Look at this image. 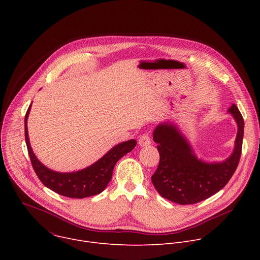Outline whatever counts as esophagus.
Masks as SVG:
<instances>
[{
  "label": "esophagus",
  "mask_w": 260,
  "mask_h": 260,
  "mask_svg": "<svg viewBox=\"0 0 260 260\" xmlns=\"http://www.w3.org/2000/svg\"><path fill=\"white\" fill-rule=\"evenodd\" d=\"M139 144L140 146L144 147V146H148L151 144V139H150V136L148 134H143L140 139H139Z\"/></svg>",
  "instance_id": "esophagus-1"
}]
</instances>
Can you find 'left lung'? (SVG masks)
Returning a JSON list of instances; mask_svg holds the SVG:
<instances>
[{"label": "left lung", "mask_w": 260, "mask_h": 260, "mask_svg": "<svg viewBox=\"0 0 260 260\" xmlns=\"http://www.w3.org/2000/svg\"><path fill=\"white\" fill-rule=\"evenodd\" d=\"M231 112L238 123L234 153L218 164L199 160L191 147L173 124H159L153 140L157 143L159 164L151 180L158 193L179 205H193L217 193L235 174L242 154L244 118L234 104Z\"/></svg>", "instance_id": "1"}]
</instances>
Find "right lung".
<instances>
[{"label":"right lung","mask_w":260,"mask_h":260,"mask_svg":"<svg viewBox=\"0 0 260 260\" xmlns=\"http://www.w3.org/2000/svg\"><path fill=\"white\" fill-rule=\"evenodd\" d=\"M29 109L30 106L24 117V135L32 169L46 187L60 196L72 199H84L101 193L112 178L116 162L126 153L131 152L137 145L136 140L120 143L95 164L76 173H57L51 171L38 160L30 148L26 126Z\"/></svg>","instance_id":"1"}]
</instances>
